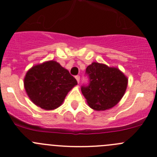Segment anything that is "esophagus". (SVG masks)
<instances>
[{
	"mask_svg": "<svg viewBox=\"0 0 157 157\" xmlns=\"http://www.w3.org/2000/svg\"><path fill=\"white\" fill-rule=\"evenodd\" d=\"M75 78H76V80H77V83H79V82H80V77L79 75H77L75 77Z\"/></svg>",
	"mask_w": 157,
	"mask_h": 157,
	"instance_id": "obj_1",
	"label": "esophagus"
}]
</instances>
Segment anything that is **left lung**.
<instances>
[{
    "label": "left lung",
    "mask_w": 157,
    "mask_h": 157,
    "mask_svg": "<svg viewBox=\"0 0 157 157\" xmlns=\"http://www.w3.org/2000/svg\"><path fill=\"white\" fill-rule=\"evenodd\" d=\"M88 83L81 86L87 104L93 109L101 111L118 103L126 90L128 80L118 69L93 63L86 69Z\"/></svg>",
    "instance_id": "8db88e82"
}]
</instances>
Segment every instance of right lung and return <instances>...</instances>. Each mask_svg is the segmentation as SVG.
Wrapping results in <instances>:
<instances>
[{
  "instance_id": "add662e5",
  "label": "right lung",
  "mask_w": 157,
  "mask_h": 157,
  "mask_svg": "<svg viewBox=\"0 0 157 157\" xmlns=\"http://www.w3.org/2000/svg\"><path fill=\"white\" fill-rule=\"evenodd\" d=\"M29 98L37 106L52 110L62 105L67 93L77 81L67 70L55 61L35 66L29 70L24 80Z\"/></svg>"
}]
</instances>
